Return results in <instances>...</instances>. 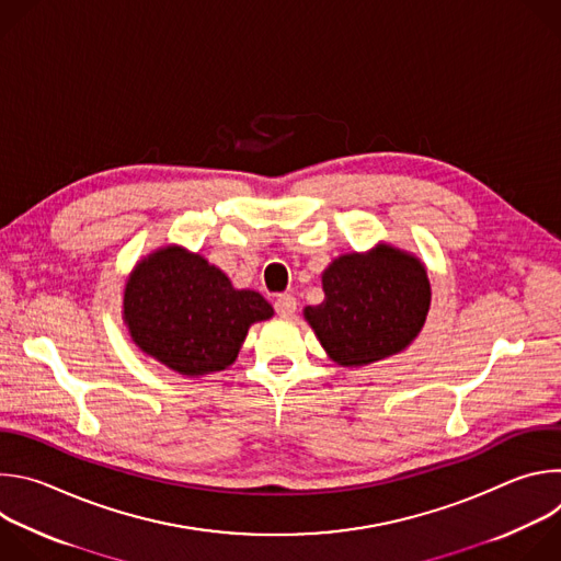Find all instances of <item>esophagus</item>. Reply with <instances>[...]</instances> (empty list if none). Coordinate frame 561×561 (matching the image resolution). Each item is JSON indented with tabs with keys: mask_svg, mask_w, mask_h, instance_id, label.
<instances>
[{
	"mask_svg": "<svg viewBox=\"0 0 561 561\" xmlns=\"http://www.w3.org/2000/svg\"><path fill=\"white\" fill-rule=\"evenodd\" d=\"M295 310H297V299L290 293H284L275 299V312L279 317H293Z\"/></svg>",
	"mask_w": 561,
	"mask_h": 561,
	"instance_id": "1",
	"label": "esophagus"
}]
</instances>
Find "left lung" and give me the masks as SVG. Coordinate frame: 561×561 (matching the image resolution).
<instances>
[{"mask_svg":"<svg viewBox=\"0 0 561 561\" xmlns=\"http://www.w3.org/2000/svg\"><path fill=\"white\" fill-rule=\"evenodd\" d=\"M327 299L304 317L342 366H364L404 351L422 331L431 284L420 260L379 247L344 255L322 275Z\"/></svg>","mask_w":561,"mask_h":561,"instance_id":"obj_1","label":"left lung"}]
</instances>
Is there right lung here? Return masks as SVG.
Segmentation results:
<instances>
[{"label": "right lung", "instance_id": "obj_1", "mask_svg": "<svg viewBox=\"0 0 561 561\" xmlns=\"http://www.w3.org/2000/svg\"><path fill=\"white\" fill-rule=\"evenodd\" d=\"M273 314L255 290H234L204 257L167 247L137 264L124 290L135 344L182 375L230 366L249 327Z\"/></svg>", "mask_w": 561, "mask_h": 561}]
</instances>
